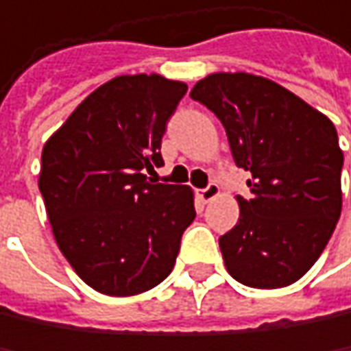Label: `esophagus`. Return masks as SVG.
<instances>
[{
	"instance_id": "esophagus-1",
	"label": "esophagus",
	"mask_w": 351,
	"mask_h": 351,
	"mask_svg": "<svg viewBox=\"0 0 351 351\" xmlns=\"http://www.w3.org/2000/svg\"><path fill=\"white\" fill-rule=\"evenodd\" d=\"M219 194H221V188H219V184H215V182H210L206 188L198 190V198H200L202 202H210V200L217 198Z\"/></svg>"
}]
</instances>
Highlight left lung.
<instances>
[{"mask_svg": "<svg viewBox=\"0 0 351 351\" xmlns=\"http://www.w3.org/2000/svg\"><path fill=\"white\" fill-rule=\"evenodd\" d=\"M190 97L227 130L237 167L252 173L239 221L219 239L227 271L252 288H282L319 260L341 215L333 122L286 88L252 73H213Z\"/></svg>", "mask_w": 351, "mask_h": 351, "instance_id": "1", "label": "left lung"}]
</instances>
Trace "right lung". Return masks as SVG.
I'll return each mask as SVG.
<instances>
[{
	"instance_id": "right-lung-1",
	"label": "right lung",
	"mask_w": 351,
	"mask_h": 351,
	"mask_svg": "<svg viewBox=\"0 0 351 351\" xmlns=\"http://www.w3.org/2000/svg\"><path fill=\"white\" fill-rule=\"evenodd\" d=\"M188 86L120 75L91 91L45 143L38 188L61 254L93 290L132 296L173 269L192 225L188 186L151 184L161 138Z\"/></svg>"
}]
</instances>
